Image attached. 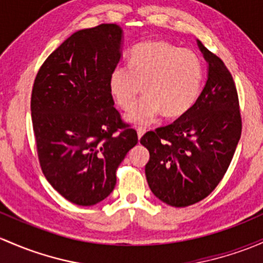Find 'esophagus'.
<instances>
[{"label":"esophagus","mask_w":263,"mask_h":263,"mask_svg":"<svg viewBox=\"0 0 263 263\" xmlns=\"http://www.w3.org/2000/svg\"><path fill=\"white\" fill-rule=\"evenodd\" d=\"M145 132H146V129L142 128V127H139V128H137V136H139V140H141V137L145 135Z\"/></svg>","instance_id":"34e87169"}]
</instances>
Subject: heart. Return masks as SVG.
<instances>
[{
	"mask_svg": "<svg viewBox=\"0 0 263 263\" xmlns=\"http://www.w3.org/2000/svg\"><path fill=\"white\" fill-rule=\"evenodd\" d=\"M142 85L146 97L126 116L127 122L146 126L162 112L166 117H179L200 95L203 65L189 49L166 41L140 44L129 54V66L117 65L110 71L109 92L121 108L128 110Z\"/></svg>",
	"mask_w": 263,
	"mask_h": 263,
	"instance_id": "obj_1",
	"label": "heart"
}]
</instances>
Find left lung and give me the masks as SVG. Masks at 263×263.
Wrapping results in <instances>:
<instances>
[{
  "mask_svg": "<svg viewBox=\"0 0 263 263\" xmlns=\"http://www.w3.org/2000/svg\"><path fill=\"white\" fill-rule=\"evenodd\" d=\"M208 64L197 102L174 123L150 131L141 145L150 153L148 186L171 206H187L208 197L224 176L241 139L238 95L224 63L197 40Z\"/></svg>",
  "mask_w": 263,
  "mask_h": 263,
  "instance_id": "1",
  "label": "left lung"
}]
</instances>
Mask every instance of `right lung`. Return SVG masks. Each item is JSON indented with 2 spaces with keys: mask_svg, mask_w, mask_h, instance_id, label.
<instances>
[{
  "mask_svg": "<svg viewBox=\"0 0 263 263\" xmlns=\"http://www.w3.org/2000/svg\"><path fill=\"white\" fill-rule=\"evenodd\" d=\"M122 44L116 24L79 30L49 55L34 82L31 120L41 170L77 205L108 197L116 170L139 141L109 92Z\"/></svg>",
  "mask_w": 263,
  "mask_h": 263,
  "instance_id": "add662e5",
  "label": "right lung"
}]
</instances>
